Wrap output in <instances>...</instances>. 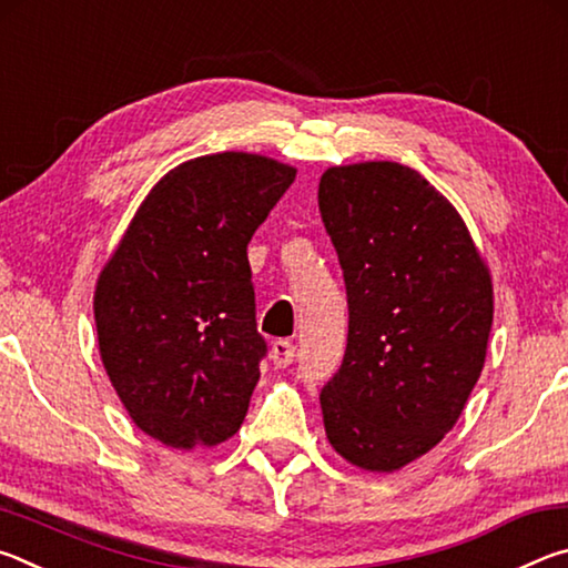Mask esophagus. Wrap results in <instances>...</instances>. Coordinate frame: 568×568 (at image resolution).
<instances>
[{"label":"esophagus","instance_id":"obj_1","mask_svg":"<svg viewBox=\"0 0 568 568\" xmlns=\"http://www.w3.org/2000/svg\"><path fill=\"white\" fill-rule=\"evenodd\" d=\"M271 358L277 368H287L295 361V345L291 341H275L271 348Z\"/></svg>","mask_w":568,"mask_h":568}]
</instances>
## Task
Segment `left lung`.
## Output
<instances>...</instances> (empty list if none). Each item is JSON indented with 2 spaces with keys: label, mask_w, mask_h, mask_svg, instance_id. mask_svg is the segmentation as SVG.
<instances>
[{
  "label": "left lung",
  "mask_w": 568,
  "mask_h": 568,
  "mask_svg": "<svg viewBox=\"0 0 568 568\" xmlns=\"http://www.w3.org/2000/svg\"><path fill=\"white\" fill-rule=\"evenodd\" d=\"M318 205L348 293L325 434L353 466L390 474L456 426L484 371L491 275L456 207L398 162L325 170Z\"/></svg>",
  "instance_id": "obj_1"
}]
</instances>
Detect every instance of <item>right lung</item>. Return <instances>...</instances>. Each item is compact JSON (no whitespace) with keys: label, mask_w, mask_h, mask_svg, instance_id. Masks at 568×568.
I'll return each instance as SVG.
<instances>
[{"label":"right lung","mask_w":568,"mask_h":568,"mask_svg":"<svg viewBox=\"0 0 568 568\" xmlns=\"http://www.w3.org/2000/svg\"><path fill=\"white\" fill-rule=\"evenodd\" d=\"M295 168L247 152L170 170L100 273L104 371L148 436L190 450L237 434L267 343L255 323L247 243Z\"/></svg>","instance_id":"1"}]
</instances>
